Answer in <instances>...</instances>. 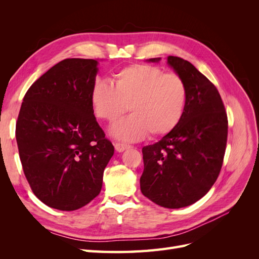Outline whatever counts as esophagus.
I'll use <instances>...</instances> for the list:
<instances>
[{"instance_id": "34e87169", "label": "esophagus", "mask_w": 259, "mask_h": 259, "mask_svg": "<svg viewBox=\"0 0 259 259\" xmlns=\"http://www.w3.org/2000/svg\"><path fill=\"white\" fill-rule=\"evenodd\" d=\"M114 148L117 152H123L124 150H126L127 148H130V145L126 144H121V143H115Z\"/></svg>"}]
</instances>
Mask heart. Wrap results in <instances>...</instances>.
I'll return each mask as SVG.
<instances>
[{
	"label": "heart",
	"mask_w": 259,
	"mask_h": 259,
	"mask_svg": "<svg viewBox=\"0 0 259 259\" xmlns=\"http://www.w3.org/2000/svg\"><path fill=\"white\" fill-rule=\"evenodd\" d=\"M187 96L182 76L150 65H133L116 72L112 84H94L91 103L96 116L109 123L122 115L128 105L132 114L117 121L110 132L117 139L135 142L148 132L151 136H163L173 131L184 115Z\"/></svg>",
	"instance_id": "heart-1"
}]
</instances>
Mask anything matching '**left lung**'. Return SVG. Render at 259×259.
I'll return each instance as SVG.
<instances>
[{"mask_svg":"<svg viewBox=\"0 0 259 259\" xmlns=\"http://www.w3.org/2000/svg\"><path fill=\"white\" fill-rule=\"evenodd\" d=\"M167 65L186 83V108L173 131L143 148L140 190L155 204L180 208L199 201L215 184L226 151L228 119L221 95L205 75L179 57L168 56Z\"/></svg>","mask_w":259,"mask_h":259,"instance_id":"left-lung-1","label":"left lung"}]
</instances>
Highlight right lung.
<instances>
[{"label": "right lung", "mask_w": 259, "mask_h": 259, "mask_svg": "<svg viewBox=\"0 0 259 259\" xmlns=\"http://www.w3.org/2000/svg\"><path fill=\"white\" fill-rule=\"evenodd\" d=\"M97 66L95 59L62 60L23 97L16 124L23 173L53 208L75 210L96 198L114 153L91 103Z\"/></svg>", "instance_id": "1"}]
</instances>
